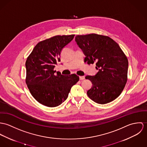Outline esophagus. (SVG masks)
I'll return each mask as SVG.
<instances>
[{"mask_svg": "<svg viewBox=\"0 0 147 147\" xmlns=\"http://www.w3.org/2000/svg\"><path fill=\"white\" fill-rule=\"evenodd\" d=\"M84 78H85L84 76H80V80H84Z\"/></svg>", "mask_w": 147, "mask_h": 147, "instance_id": "obj_1", "label": "esophagus"}]
</instances>
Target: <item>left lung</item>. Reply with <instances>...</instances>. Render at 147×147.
I'll use <instances>...</instances> for the list:
<instances>
[{
	"label": "left lung",
	"instance_id": "left-lung-1",
	"mask_svg": "<svg viewBox=\"0 0 147 147\" xmlns=\"http://www.w3.org/2000/svg\"><path fill=\"white\" fill-rule=\"evenodd\" d=\"M76 42L86 56L88 64L96 63L98 70L85 78L92 82L87 91L89 98L104 104L113 101L122 92L127 81L128 60L119 45L108 36L90 34L77 35Z\"/></svg>",
	"mask_w": 147,
	"mask_h": 147
}]
</instances>
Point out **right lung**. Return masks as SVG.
I'll use <instances>...</instances> for the list:
<instances>
[{"label": "right lung", "mask_w": 147, "mask_h": 147, "mask_svg": "<svg viewBox=\"0 0 147 147\" xmlns=\"http://www.w3.org/2000/svg\"><path fill=\"white\" fill-rule=\"evenodd\" d=\"M74 35H56L41 41L27 58L26 83L34 98L45 106L55 107L62 104L80 80L76 74L55 75L54 67L60 61L61 52Z\"/></svg>", "instance_id": "right-lung-1"}]
</instances>
